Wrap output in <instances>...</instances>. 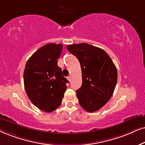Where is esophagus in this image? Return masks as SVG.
<instances>
[{
	"label": "esophagus",
	"mask_w": 145,
	"mask_h": 145,
	"mask_svg": "<svg viewBox=\"0 0 145 145\" xmlns=\"http://www.w3.org/2000/svg\"><path fill=\"white\" fill-rule=\"evenodd\" d=\"M67 78V80H68V81L70 82V81H71V76H68Z\"/></svg>",
	"instance_id": "1"
}]
</instances>
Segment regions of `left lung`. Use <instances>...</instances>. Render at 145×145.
I'll use <instances>...</instances> for the list:
<instances>
[{
	"label": "left lung",
	"mask_w": 145,
	"mask_h": 145,
	"mask_svg": "<svg viewBox=\"0 0 145 145\" xmlns=\"http://www.w3.org/2000/svg\"><path fill=\"white\" fill-rule=\"evenodd\" d=\"M78 59L82 73V85L76 91L79 103L86 111L94 112L103 107L114 92L117 71L103 49L82 43L67 46Z\"/></svg>",
	"instance_id": "1"
}]
</instances>
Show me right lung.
Returning <instances> with one entry per match:
<instances>
[{
    "mask_svg": "<svg viewBox=\"0 0 145 145\" xmlns=\"http://www.w3.org/2000/svg\"><path fill=\"white\" fill-rule=\"evenodd\" d=\"M63 46L50 43L43 46L28 59L24 71L27 95L38 109L50 113L61 105L69 83L57 65Z\"/></svg>",
    "mask_w": 145,
    "mask_h": 145,
    "instance_id": "1",
    "label": "right lung"
}]
</instances>
